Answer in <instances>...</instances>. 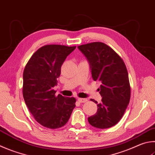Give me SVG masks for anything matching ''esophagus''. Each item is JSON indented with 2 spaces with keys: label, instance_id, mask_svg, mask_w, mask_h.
Returning <instances> with one entry per match:
<instances>
[{
  "label": "esophagus",
  "instance_id": "34e87169",
  "mask_svg": "<svg viewBox=\"0 0 155 155\" xmlns=\"http://www.w3.org/2000/svg\"><path fill=\"white\" fill-rule=\"evenodd\" d=\"M78 101L80 103H85L88 100H87V99H86V98H78Z\"/></svg>",
  "mask_w": 155,
  "mask_h": 155
}]
</instances>
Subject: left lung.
<instances>
[{
    "label": "left lung",
    "mask_w": 155,
    "mask_h": 155,
    "mask_svg": "<svg viewBox=\"0 0 155 155\" xmlns=\"http://www.w3.org/2000/svg\"><path fill=\"white\" fill-rule=\"evenodd\" d=\"M78 48L89 62L92 78L100 82L102 102L97 112L88 118L89 124L99 129L111 127L123 117L131 96L128 72L123 59L111 47L101 42L82 45Z\"/></svg>",
    "instance_id": "1"
}]
</instances>
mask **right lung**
Listing matches in <instances>:
<instances>
[{
  "instance_id": "1",
  "label": "right lung",
  "mask_w": 155,
  "mask_h": 155,
  "mask_svg": "<svg viewBox=\"0 0 155 155\" xmlns=\"http://www.w3.org/2000/svg\"><path fill=\"white\" fill-rule=\"evenodd\" d=\"M76 46L47 45L30 58L23 73V97L35 119L45 127L58 129L69 120L76 99L60 94L53 89L58 84L61 67Z\"/></svg>"
}]
</instances>
